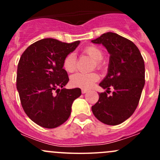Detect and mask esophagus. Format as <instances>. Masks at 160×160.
Returning <instances> with one entry per match:
<instances>
[{
  "mask_svg": "<svg viewBox=\"0 0 160 160\" xmlns=\"http://www.w3.org/2000/svg\"><path fill=\"white\" fill-rule=\"evenodd\" d=\"M81 92H82V93H87V92H88V90H87V89H82Z\"/></svg>",
  "mask_w": 160,
  "mask_h": 160,
  "instance_id": "obj_1",
  "label": "esophagus"
}]
</instances>
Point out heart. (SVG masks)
<instances>
[{"label": "heart", "instance_id": "heart-1", "mask_svg": "<svg viewBox=\"0 0 160 160\" xmlns=\"http://www.w3.org/2000/svg\"><path fill=\"white\" fill-rule=\"evenodd\" d=\"M86 54L90 56L93 59L96 61L97 66L99 67V62L103 59V52L98 47L94 46H90L83 49ZM63 68L67 72H72L77 68V58L73 52L69 53L64 58ZM99 76L95 72H77L73 74L70 78V83L73 87L83 88V89H89L93 85V83L98 81Z\"/></svg>", "mask_w": 160, "mask_h": 160}]
</instances>
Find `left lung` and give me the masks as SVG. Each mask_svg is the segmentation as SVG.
<instances>
[{"label": "left lung", "mask_w": 160, "mask_h": 160, "mask_svg": "<svg viewBox=\"0 0 160 160\" xmlns=\"http://www.w3.org/2000/svg\"><path fill=\"white\" fill-rule=\"evenodd\" d=\"M110 54L108 73L100 83L106 92L99 93V100L92 106L95 117L104 124L117 125L134 113L145 85V63L139 49L130 40L113 32H107L96 39ZM114 91L107 95L110 88Z\"/></svg>", "instance_id": "obj_1"}]
</instances>
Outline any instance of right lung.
Instances as JSON below:
<instances>
[{
    "label": "right lung",
    "instance_id": "add662e5",
    "mask_svg": "<svg viewBox=\"0 0 160 160\" xmlns=\"http://www.w3.org/2000/svg\"><path fill=\"white\" fill-rule=\"evenodd\" d=\"M80 42L43 38L28 46L21 56L17 70L21 103L28 117L43 128L63 124L70 117L73 101L81 95L80 88H64L69 77L62 65L66 56Z\"/></svg>",
    "mask_w": 160,
    "mask_h": 160
}]
</instances>
